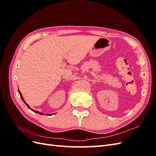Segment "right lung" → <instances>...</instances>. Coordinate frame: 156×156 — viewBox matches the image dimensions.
Here are the masks:
<instances>
[{"mask_svg":"<svg viewBox=\"0 0 156 156\" xmlns=\"http://www.w3.org/2000/svg\"><path fill=\"white\" fill-rule=\"evenodd\" d=\"M18 92H19V93H20V96H21V99H22V100L23 101V102H24L25 103V104L27 105V106L28 107V108H30V109L31 110V111H32L33 112H36V113H38V114H40V115H44V113H41V112H38V111H34V110H33V109H32V108L29 107V105H28V104H27V103H26V102L25 101V100H23V96H22V94H21V92L20 91V90H19L18 89ZM53 115V114H46V115H49V116H51V115Z\"/></svg>","mask_w":156,"mask_h":156,"instance_id":"obj_1","label":"right lung"}]
</instances>
